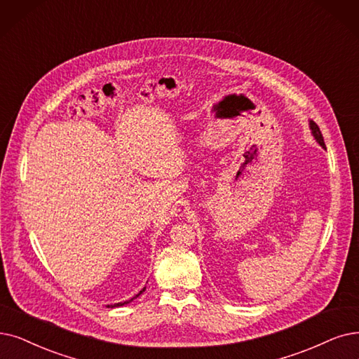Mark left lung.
<instances>
[{
	"mask_svg": "<svg viewBox=\"0 0 359 359\" xmlns=\"http://www.w3.org/2000/svg\"><path fill=\"white\" fill-rule=\"evenodd\" d=\"M309 128H311V133H312L313 138L317 140V142H318V144H320L321 147L325 149V142H324V138H323V134H321V131H320L318 125L315 123L313 121H309Z\"/></svg>",
	"mask_w": 359,
	"mask_h": 359,
	"instance_id": "left-lung-1",
	"label": "left lung"
}]
</instances>
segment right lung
Listing matches in <instances>:
<instances>
[{"instance_id":"obj_1","label":"right lung","mask_w":359,"mask_h":359,"mask_svg":"<svg viewBox=\"0 0 359 359\" xmlns=\"http://www.w3.org/2000/svg\"><path fill=\"white\" fill-rule=\"evenodd\" d=\"M146 290V287L144 289H142V290H140V293L138 294H135L133 299H130V300H125V302H119V304H114V305H107V308H116V306H123V305H126V304H130V302H133V300L134 299H137L142 292H144Z\"/></svg>"}]
</instances>
